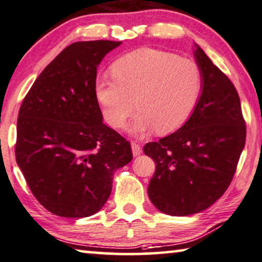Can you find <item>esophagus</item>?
Instances as JSON below:
<instances>
[{"label":"esophagus","instance_id":"obj_1","mask_svg":"<svg viewBox=\"0 0 262 262\" xmlns=\"http://www.w3.org/2000/svg\"><path fill=\"white\" fill-rule=\"evenodd\" d=\"M132 151H133V155L134 156H139L141 152H142V148H141V146L139 143L134 142V141H132Z\"/></svg>","mask_w":262,"mask_h":262}]
</instances>
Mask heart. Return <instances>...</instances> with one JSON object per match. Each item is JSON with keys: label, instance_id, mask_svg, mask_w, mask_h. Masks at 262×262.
Here are the masks:
<instances>
[{"label": "heart", "instance_id": "obj_1", "mask_svg": "<svg viewBox=\"0 0 262 262\" xmlns=\"http://www.w3.org/2000/svg\"><path fill=\"white\" fill-rule=\"evenodd\" d=\"M113 77L95 82V94L103 118L114 128L122 127L136 107L140 110L128 126L130 133L146 135L176 130L189 118L202 86L194 61L173 53L140 49L118 59Z\"/></svg>", "mask_w": 262, "mask_h": 262}]
</instances>
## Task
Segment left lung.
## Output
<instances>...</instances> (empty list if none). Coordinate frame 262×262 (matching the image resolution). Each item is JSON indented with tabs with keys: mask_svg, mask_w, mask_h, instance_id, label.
<instances>
[{
	"mask_svg": "<svg viewBox=\"0 0 262 262\" xmlns=\"http://www.w3.org/2000/svg\"><path fill=\"white\" fill-rule=\"evenodd\" d=\"M202 93L180 129L143 148L156 164L148 196L161 212H202L230 185L246 141L238 92L230 79L194 44Z\"/></svg>",
	"mask_w": 262,
	"mask_h": 262,
	"instance_id": "1",
	"label": "left lung"
}]
</instances>
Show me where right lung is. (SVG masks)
Listing matches in <instances>:
<instances>
[{
    "label": "right lung",
    "instance_id": "obj_1",
    "mask_svg": "<svg viewBox=\"0 0 262 262\" xmlns=\"http://www.w3.org/2000/svg\"><path fill=\"white\" fill-rule=\"evenodd\" d=\"M121 41H77L43 70L17 119L16 162L53 214L90 217L108 199L114 172L133 159L130 143L102 122L97 70Z\"/></svg>",
    "mask_w": 262,
    "mask_h": 262
}]
</instances>
